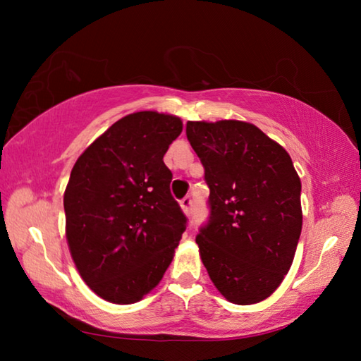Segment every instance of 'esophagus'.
Wrapping results in <instances>:
<instances>
[{
    "mask_svg": "<svg viewBox=\"0 0 361 361\" xmlns=\"http://www.w3.org/2000/svg\"><path fill=\"white\" fill-rule=\"evenodd\" d=\"M180 207L181 210L186 213V215H191V210H192V199L191 197H185L180 200Z\"/></svg>",
    "mask_w": 361,
    "mask_h": 361,
    "instance_id": "esophagus-1",
    "label": "esophagus"
}]
</instances>
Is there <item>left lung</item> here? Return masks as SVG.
<instances>
[{"label":"left lung","instance_id":"8db88e82","mask_svg":"<svg viewBox=\"0 0 361 361\" xmlns=\"http://www.w3.org/2000/svg\"><path fill=\"white\" fill-rule=\"evenodd\" d=\"M205 169L210 219L195 237L229 302L264 301L288 274L302 229L301 180L288 152L243 121H188Z\"/></svg>","mask_w":361,"mask_h":361}]
</instances>
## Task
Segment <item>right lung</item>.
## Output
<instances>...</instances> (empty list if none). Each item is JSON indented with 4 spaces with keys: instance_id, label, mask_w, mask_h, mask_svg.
Instances as JSON below:
<instances>
[{
    "instance_id": "right-lung-1",
    "label": "right lung",
    "mask_w": 361,
    "mask_h": 361,
    "mask_svg": "<svg viewBox=\"0 0 361 361\" xmlns=\"http://www.w3.org/2000/svg\"><path fill=\"white\" fill-rule=\"evenodd\" d=\"M183 130L172 114H127L87 146L63 194L66 242L97 296L133 304L173 259L186 216L170 194L164 154Z\"/></svg>"
}]
</instances>
